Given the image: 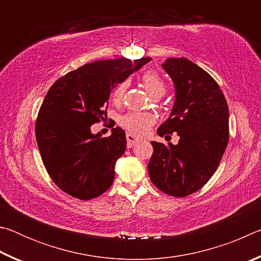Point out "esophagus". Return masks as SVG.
<instances>
[{"instance_id":"1","label":"esophagus","mask_w":261,"mask_h":261,"mask_svg":"<svg viewBox=\"0 0 261 261\" xmlns=\"http://www.w3.org/2000/svg\"><path fill=\"white\" fill-rule=\"evenodd\" d=\"M140 139L138 138V137H136L135 135H132V134H126V141H127V147L129 148H131L132 146H134V145L136 144V143H138Z\"/></svg>"}]
</instances>
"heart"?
<instances>
[{"mask_svg":"<svg viewBox=\"0 0 261 261\" xmlns=\"http://www.w3.org/2000/svg\"><path fill=\"white\" fill-rule=\"evenodd\" d=\"M141 82H143V85L145 90L147 91V93L152 96V98H155L159 95H163L166 92V86L165 83L159 76L158 73L153 71H147L143 74L141 77ZM126 88L125 83H121L115 87L113 92V100L115 102H120L122 100L123 95H124ZM154 123V116L151 114L147 113H138V112H131L127 113L121 118V124L125 127L126 130L131 132H135V134L138 135H144L149 130V127L153 125Z\"/></svg>","mask_w":261,"mask_h":261,"instance_id":"1","label":"heart"}]
</instances>
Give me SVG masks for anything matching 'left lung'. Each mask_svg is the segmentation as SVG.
<instances>
[{
	"instance_id": "obj_1",
	"label": "left lung",
	"mask_w": 261,
	"mask_h": 261,
	"mask_svg": "<svg viewBox=\"0 0 261 261\" xmlns=\"http://www.w3.org/2000/svg\"><path fill=\"white\" fill-rule=\"evenodd\" d=\"M162 68L175 86L169 117L158 135L177 132V145L152 141L148 162L152 183L169 196L185 197L208 182L229 140V109L212 76L188 59L170 57Z\"/></svg>"
}]
</instances>
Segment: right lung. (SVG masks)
<instances>
[{
  "label": "right lung",
  "instance_id": "1",
  "mask_svg": "<svg viewBox=\"0 0 261 261\" xmlns=\"http://www.w3.org/2000/svg\"><path fill=\"white\" fill-rule=\"evenodd\" d=\"M151 61H96L61 77L47 92L35 123L42 162L62 191L90 200L114 182L115 163L126 148L120 126L109 137L93 135L91 126L107 117L112 90Z\"/></svg>",
  "mask_w": 261,
  "mask_h": 261
}]
</instances>
